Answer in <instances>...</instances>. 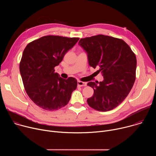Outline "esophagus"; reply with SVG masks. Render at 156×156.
<instances>
[{"label": "esophagus", "mask_w": 156, "mask_h": 156, "mask_svg": "<svg viewBox=\"0 0 156 156\" xmlns=\"http://www.w3.org/2000/svg\"><path fill=\"white\" fill-rule=\"evenodd\" d=\"M86 85H87V83H85V82H82V81H78V86H80V87L86 86Z\"/></svg>", "instance_id": "34e87169"}]
</instances>
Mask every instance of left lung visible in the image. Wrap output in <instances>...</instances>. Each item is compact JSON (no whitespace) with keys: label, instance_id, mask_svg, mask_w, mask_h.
<instances>
[{"label":"left lung","instance_id":"1","mask_svg":"<svg viewBox=\"0 0 156 156\" xmlns=\"http://www.w3.org/2000/svg\"><path fill=\"white\" fill-rule=\"evenodd\" d=\"M87 56L90 66L99 68L102 81H90L93 96L87 99L94 109L106 112L119 105L129 93L136 78V58L122 39L102 34L81 39L78 42Z\"/></svg>","mask_w":156,"mask_h":156}]
</instances>
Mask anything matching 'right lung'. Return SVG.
<instances>
[{
    "instance_id": "1",
    "label": "right lung",
    "mask_w": 156,
    "mask_h": 156,
    "mask_svg": "<svg viewBox=\"0 0 156 156\" xmlns=\"http://www.w3.org/2000/svg\"><path fill=\"white\" fill-rule=\"evenodd\" d=\"M78 40V37L46 36L25 48L20 72L27 94L39 107L55 110L69 103L77 87V80L73 77L61 78L54 67Z\"/></svg>"
}]
</instances>
